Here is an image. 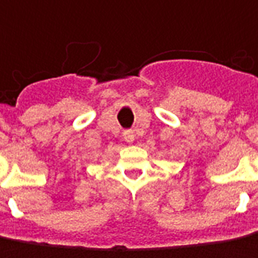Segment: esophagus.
Masks as SVG:
<instances>
[{
	"label": "esophagus",
	"instance_id": "esophagus-1",
	"mask_svg": "<svg viewBox=\"0 0 258 258\" xmlns=\"http://www.w3.org/2000/svg\"><path fill=\"white\" fill-rule=\"evenodd\" d=\"M123 139H125V142H127V143H132V142L135 141V133H133L132 131H125V132H123Z\"/></svg>",
	"mask_w": 258,
	"mask_h": 258
}]
</instances>
